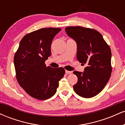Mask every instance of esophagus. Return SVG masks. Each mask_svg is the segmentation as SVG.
<instances>
[{
    "label": "esophagus",
    "instance_id": "1",
    "mask_svg": "<svg viewBox=\"0 0 125 125\" xmlns=\"http://www.w3.org/2000/svg\"><path fill=\"white\" fill-rule=\"evenodd\" d=\"M65 72H66V73L67 74H71L72 73V71H66Z\"/></svg>",
    "mask_w": 125,
    "mask_h": 125
}]
</instances>
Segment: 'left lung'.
I'll return each mask as SVG.
<instances>
[{
	"label": "left lung",
	"instance_id": "obj_1",
	"mask_svg": "<svg viewBox=\"0 0 125 125\" xmlns=\"http://www.w3.org/2000/svg\"><path fill=\"white\" fill-rule=\"evenodd\" d=\"M65 31L76 42L77 61L86 64L83 72L74 71L77 82L73 90L80 96L90 98L102 91L111 76V50L102 35L94 29L69 26Z\"/></svg>",
	"mask_w": 125,
	"mask_h": 125
}]
</instances>
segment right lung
<instances>
[{
    "label": "right lung",
    "mask_w": 125,
    "mask_h": 125,
    "mask_svg": "<svg viewBox=\"0 0 125 125\" xmlns=\"http://www.w3.org/2000/svg\"><path fill=\"white\" fill-rule=\"evenodd\" d=\"M61 28H42L21 39L14 56L16 77L19 84L33 98L46 100L56 92L59 81L63 77V67L46 66L51 54V43Z\"/></svg>",
    "instance_id": "1"
}]
</instances>
